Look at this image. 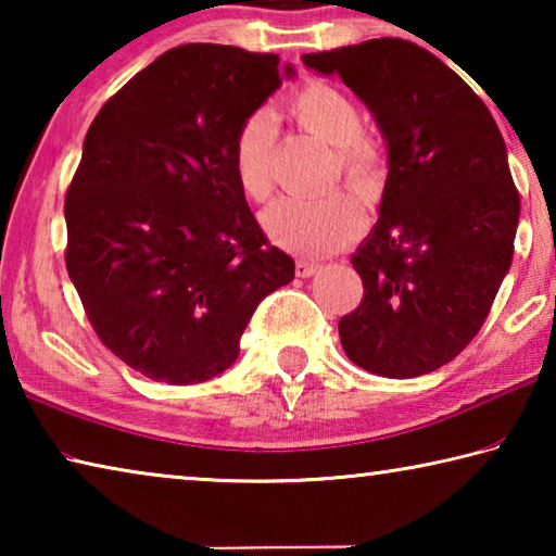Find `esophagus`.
Listing matches in <instances>:
<instances>
[{
  "mask_svg": "<svg viewBox=\"0 0 556 556\" xmlns=\"http://www.w3.org/2000/svg\"><path fill=\"white\" fill-rule=\"evenodd\" d=\"M321 269V265H316V262H308V260H299L296 262V277H314L316 271Z\"/></svg>",
  "mask_w": 556,
  "mask_h": 556,
  "instance_id": "obj_1",
  "label": "esophagus"
}]
</instances>
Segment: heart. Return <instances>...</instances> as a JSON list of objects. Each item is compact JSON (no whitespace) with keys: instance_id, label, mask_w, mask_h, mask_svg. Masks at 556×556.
Masks as SVG:
<instances>
[{"instance_id":"b5f03b06","label":"heart","mask_w":556,"mask_h":556,"mask_svg":"<svg viewBox=\"0 0 556 556\" xmlns=\"http://www.w3.org/2000/svg\"><path fill=\"white\" fill-rule=\"evenodd\" d=\"M289 117L308 135L333 147V178L365 203H375L388 181V149L363 129V112L341 88L308 80L287 105ZM277 119L269 110H255L235 129L230 166L240 191L262 203L275 188ZM271 242L304 257H324L351 244L363 232V208L351 193L336 191L318 201L281 199L262 215Z\"/></svg>"}]
</instances>
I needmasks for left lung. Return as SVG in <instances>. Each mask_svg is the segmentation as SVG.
Instances as JSON below:
<instances>
[{"instance_id": "obj_1", "label": "left lung", "mask_w": 556, "mask_h": 556, "mask_svg": "<svg viewBox=\"0 0 556 556\" xmlns=\"http://www.w3.org/2000/svg\"><path fill=\"white\" fill-rule=\"evenodd\" d=\"M301 61L338 73L390 154L380 220L351 257L363 301L338 321L343 351L382 378H419L473 341L510 269L520 193L503 135L468 83L412 41Z\"/></svg>"}]
</instances>
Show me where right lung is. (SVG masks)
<instances>
[{
    "mask_svg": "<svg viewBox=\"0 0 556 556\" xmlns=\"http://www.w3.org/2000/svg\"><path fill=\"white\" fill-rule=\"evenodd\" d=\"M294 68L184 43L122 86L65 191V267L105 348L166 384L230 368L262 299L294 279L235 181L230 144Z\"/></svg>",
    "mask_w": 556,
    "mask_h": 556,
    "instance_id": "right-lung-1",
    "label": "right lung"
}]
</instances>
